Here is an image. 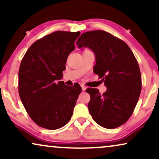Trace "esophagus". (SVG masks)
<instances>
[{
	"mask_svg": "<svg viewBox=\"0 0 159 159\" xmlns=\"http://www.w3.org/2000/svg\"><path fill=\"white\" fill-rule=\"evenodd\" d=\"M81 88H82V90H83V91H85V90L86 89V87L84 85H81Z\"/></svg>",
	"mask_w": 159,
	"mask_h": 159,
	"instance_id": "1",
	"label": "esophagus"
}]
</instances>
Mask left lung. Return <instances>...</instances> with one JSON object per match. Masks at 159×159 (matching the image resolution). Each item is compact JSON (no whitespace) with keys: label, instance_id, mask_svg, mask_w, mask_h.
Instances as JSON below:
<instances>
[{"label":"left lung","instance_id":"obj_1","mask_svg":"<svg viewBox=\"0 0 159 159\" xmlns=\"http://www.w3.org/2000/svg\"><path fill=\"white\" fill-rule=\"evenodd\" d=\"M76 45L92 50L94 73L107 88L103 94L94 88L86 90L91 98L88 108L92 117L103 128L119 127L133 114L141 93V73L133 52L122 40L99 30L84 33Z\"/></svg>","mask_w":159,"mask_h":159}]
</instances>
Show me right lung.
<instances>
[{
    "label": "right lung",
    "mask_w": 159,
    "mask_h": 159,
    "mask_svg": "<svg viewBox=\"0 0 159 159\" xmlns=\"http://www.w3.org/2000/svg\"><path fill=\"white\" fill-rule=\"evenodd\" d=\"M80 34L53 32L32 44L22 60L18 73L20 98L30 117L40 127L58 129L73 115L81 87L67 86L60 80Z\"/></svg>",
    "instance_id": "add662e5"
}]
</instances>
